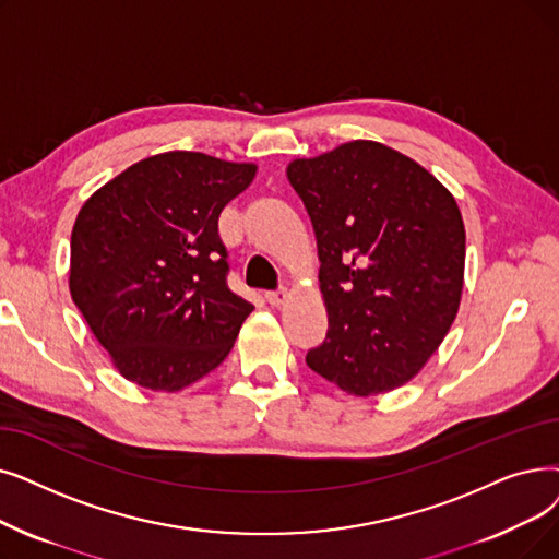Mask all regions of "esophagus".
<instances>
[{"instance_id": "1", "label": "esophagus", "mask_w": 559, "mask_h": 559, "mask_svg": "<svg viewBox=\"0 0 559 559\" xmlns=\"http://www.w3.org/2000/svg\"><path fill=\"white\" fill-rule=\"evenodd\" d=\"M287 297H289L287 287H276V289H270V293H264V299L272 306H283L287 301Z\"/></svg>"}]
</instances>
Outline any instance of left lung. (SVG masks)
Wrapping results in <instances>:
<instances>
[{
	"label": "left lung",
	"mask_w": 559,
	"mask_h": 559,
	"mask_svg": "<svg viewBox=\"0 0 559 559\" xmlns=\"http://www.w3.org/2000/svg\"><path fill=\"white\" fill-rule=\"evenodd\" d=\"M287 180L318 237L329 312L308 368L358 397L400 388L456 318L466 260L456 201L414 159L362 139L295 159Z\"/></svg>",
	"instance_id": "8db88e82"
}]
</instances>
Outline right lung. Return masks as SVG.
I'll use <instances>...</instances> for the list:
<instances>
[{"label":"right lung","instance_id":"add662e5","mask_svg":"<svg viewBox=\"0 0 559 559\" xmlns=\"http://www.w3.org/2000/svg\"><path fill=\"white\" fill-rule=\"evenodd\" d=\"M253 176V164L162 153L132 164L80 210L70 295L126 379L174 393L233 349L253 306L228 287L219 214Z\"/></svg>","mask_w":559,"mask_h":559}]
</instances>
